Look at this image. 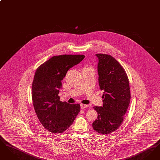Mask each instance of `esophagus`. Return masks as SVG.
<instances>
[{"instance_id": "esophagus-1", "label": "esophagus", "mask_w": 160, "mask_h": 160, "mask_svg": "<svg viewBox=\"0 0 160 160\" xmlns=\"http://www.w3.org/2000/svg\"><path fill=\"white\" fill-rule=\"evenodd\" d=\"M89 105H86V104H80V107L82 109H84V108H88L89 107Z\"/></svg>"}]
</instances>
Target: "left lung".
<instances>
[{
    "label": "left lung",
    "mask_w": 160,
    "mask_h": 160,
    "mask_svg": "<svg viewBox=\"0 0 160 160\" xmlns=\"http://www.w3.org/2000/svg\"><path fill=\"white\" fill-rule=\"evenodd\" d=\"M101 90L104 91L102 107H93L98 113L93 129L102 134L112 133L119 127L129 106V80L121 64L111 55L97 54Z\"/></svg>",
    "instance_id": "obj_1"
}]
</instances>
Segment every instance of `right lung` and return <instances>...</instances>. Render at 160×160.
Returning a JSON list of instances; mask_svg holds the SVG:
<instances>
[{"instance_id": "1", "label": "right lung", "mask_w": 160, "mask_h": 160, "mask_svg": "<svg viewBox=\"0 0 160 160\" xmlns=\"http://www.w3.org/2000/svg\"><path fill=\"white\" fill-rule=\"evenodd\" d=\"M84 58L82 54L54 56L35 72L32 85L33 104L39 121L50 132L66 131L80 111V104L61 101L58 94L67 71Z\"/></svg>"}]
</instances>
